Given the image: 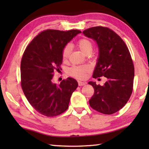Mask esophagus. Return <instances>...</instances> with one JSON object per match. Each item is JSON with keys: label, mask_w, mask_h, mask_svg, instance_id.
Segmentation results:
<instances>
[{"label": "esophagus", "mask_w": 149, "mask_h": 149, "mask_svg": "<svg viewBox=\"0 0 149 149\" xmlns=\"http://www.w3.org/2000/svg\"><path fill=\"white\" fill-rule=\"evenodd\" d=\"M85 84H87L86 82L80 81H78V85H79V86H83V85H85Z\"/></svg>", "instance_id": "esophagus-1"}]
</instances>
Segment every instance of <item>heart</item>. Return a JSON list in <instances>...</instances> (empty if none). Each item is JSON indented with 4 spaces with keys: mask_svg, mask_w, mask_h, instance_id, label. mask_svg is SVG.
Segmentation results:
<instances>
[{
    "mask_svg": "<svg viewBox=\"0 0 149 149\" xmlns=\"http://www.w3.org/2000/svg\"><path fill=\"white\" fill-rule=\"evenodd\" d=\"M77 46L79 49L85 54H91L93 50V45L90 40L83 38L77 41ZM72 47L70 45H66L64 47L62 51V56L63 60H66L71 53ZM91 71V67L89 65H74L69 69V74L72 76L84 79L87 77L88 73Z\"/></svg>",
    "mask_w": 149,
    "mask_h": 149,
    "instance_id": "obj_1",
    "label": "heart"
}]
</instances>
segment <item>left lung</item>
Segmentation results:
<instances>
[{
	"label": "left lung",
	"mask_w": 149,
	"mask_h": 149,
	"mask_svg": "<svg viewBox=\"0 0 149 149\" xmlns=\"http://www.w3.org/2000/svg\"><path fill=\"white\" fill-rule=\"evenodd\" d=\"M83 33L94 39L99 47L93 77L108 79L102 86L89 82L95 90L89 104L99 112L112 114L124 107L133 91L134 65L129 49L119 35L108 27H93Z\"/></svg>",
	"instance_id": "8db88e82"
}]
</instances>
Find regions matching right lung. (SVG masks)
<instances>
[{"mask_svg": "<svg viewBox=\"0 0 149 149\" xmlns=\"http://www.w3.org/2000/svg\"><path fill=\"white\" fill-rule=\"evenodd\" d=\"M81 31L47 29L27 45L21 61V86L27 100L35 110L47 117L61 114L68 108L77 81L72 77L53 84L54 72L60 69L62 51Z\"/></svg>", "mask_w": 149, "mask_h": 149, "instance_id": "add662e5", "label": "right lung"}]
</instances>
